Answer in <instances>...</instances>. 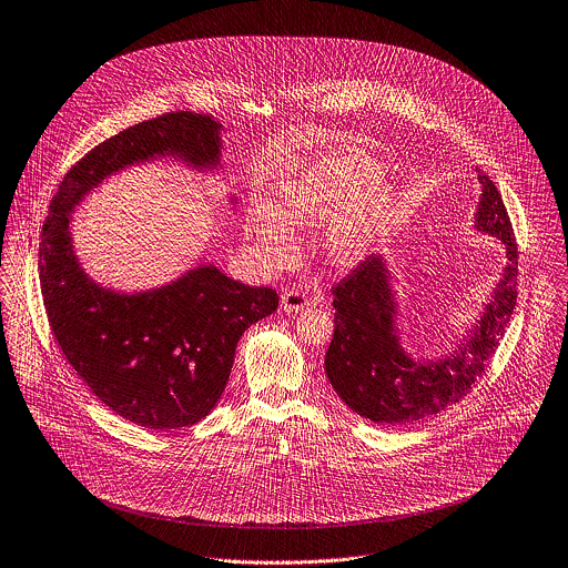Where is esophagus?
Here are the masks:
<instances>
[{
	"instance_id": "1",
	"label": "esophagus",
	"mask_w": 568,
	"mask_h": 568,
	"mask_svg": "<svg viewBox=\"0 0 568 568\" xmlns=\"http://www.w3.org/2000/svg\"><path fill=\"white\" fill-rule=\"evenodd\" d=\"M307 305H310V298H307V294L301 292V290H287V292L281 294V307H283V312H287V314L303 312Z\"/></svg>"
}]
</instances>
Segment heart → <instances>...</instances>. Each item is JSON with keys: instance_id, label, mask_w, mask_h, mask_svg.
Returning a JSON list of instances; mask_svg holds the SVG:
<instances>
[{"instance_id": "heart-1", "label": "heart", "mask_w": 568, "mask_h": 568, "mask_svg": "<svg viewBox=\"0 0 568 568\" xmlns=\"http://www.w3.org/2000/svg\"><path fill=\"white\" fill-rule=\"evenodd\" d=\"M274 197L276 204H252L245 217L247 236L270 265L294 256L290 226L327 224L329 258L353 265L399 217L397 193L382 180V166L353 151H325L305 160L276 182Z\"/></svg>"}]
</instances>
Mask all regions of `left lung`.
<instances>
[{"mask_svg":"<svg viewBox=\"0 0 568 568\" xmlns=\"http://www.w3.org/2000/svg\"><path fill=\"white\" fill-rule=\"evenodd\" d=\"M480 200L474 227L505 243L507 265L480 318L453 351L437 359L406 353L397 329V298L384 256H368L351 270L334 294V338L325 373L342 402L382 426H410L460 402L503 341L516 307L518 245L507 209L494 182L478 171Z\"/></svg>","mask_w":568,"mask_h":568,"instance_id":"8db88e82","label":"left lung"}]
</instances>
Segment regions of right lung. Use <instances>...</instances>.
Returning <instances> with one entry per match:
<instances>
[{
    "instance_id": "obj_1",
    "label": "right lung",
    "mask_w": 568,
    "mask_h": 568,
    "mask_svg": "<svg viewBox=\"0 0 568 568\" xmlns=\"http://www.w3.org/2000/svg\"><path fill=\"white\" fill-rule=\"evenodd\" d=\"M222 124L175 112L138 122L81 158L50 202L39 245V281L48 323L63 355L115 415L151 430L204 419L226 388L236 342L276 312L270 287L197 265L169 285L114 292L81 267L70 222L90 191L118 171L173 158L197 171L222 164Z\"/></svg>"
}]
</instances>
